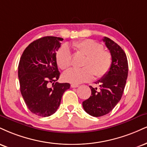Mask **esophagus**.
<instances>
[{"label": "esophagus", "instance_id": "esophagus-1", "mask_svg": "<svg viewBox=\"0 0 147 147\" xmlns=\"http://www.w3.org/2000/svg\"><path fill=\"white\" fill-rule=\"evenodd\" d=\"M79 87V85L77 84H71V88H78Z\"/></svg>", "mask_w": 147, "mask_h": 147}]
</instances>
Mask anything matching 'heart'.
Wrapping results in <instances>:
<instances>
[{
  "instance_id": "heart-1",
  "label": "heart",
  "mask_w": 147,
  "mask_h": 147,
  "mask_svg": "<svg viewBox=\"0 0 147 147\" xmlns=\"http://www.w3.org/2000/svg\"><path fill=\"white\" fill-rule=\"evenodd\" d=\"M72 47L76 52L86 56L81 69L72 68L64 72L63 79L73 84H79L92 79L94 75L96 78H102L107 74L112 64L110 52L104 50L100 43L90 39L73 42ZM58 66L66 70L72 64V54L66 45L61 47L56 54Z\"/></svg>"
}]
</instances>
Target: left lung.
I'll list each match as a JSON object with an SVG mask.
<instances>
[{
  "mask_svg": "<svg viewBox=\"0 0 147 147\" xmlns=\"http://www.w3.org/2000/svg\"><path fill=\"white\" fill-rule=\"evenodd\" d=\"M102 41L112 57V64L107 74L96 84L99 89L90 86L91 96L83 102L84 110L90 116L99 117L108 114L121 99L128 75V61L125 51L107 37Z\"/></svg>",
  "mask_w": 147,
  "mask_h": 147,
  "instance_id": "8db88e82",
  "label": "left lung"
}]
</instances>
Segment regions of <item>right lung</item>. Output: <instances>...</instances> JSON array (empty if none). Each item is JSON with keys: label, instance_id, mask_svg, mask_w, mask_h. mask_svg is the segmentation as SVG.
Here are the masks:
<instances>
[{"label": "right lung", "instance_id": "1", "mask_svg": "<svg viewBox=\"0 0 147 147\" xmlns=\"http://www.w3.org/2000/svg\"><path fill=\"white\" fill-rule=\"evenodd\" d=\"M63 38L43 37L31 42L21 56L18 65L20 92L33 114L47 117L58 109L68 83L56 82L59 78L56 53ZM49 83H52L50 87Z\"/></svg>", "mask_w": 147, "mask_h": 147}]
</instances>
